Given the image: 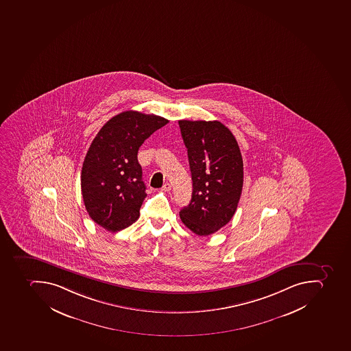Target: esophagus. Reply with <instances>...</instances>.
<instances>
[{"mask_svg":"<svg viewBox=\"0 0 351 351\" xmlns=\"http://www.w3.org/2000/svg\"><path fill=\"white\" fill-rule=\"evenodd\" d=\"M171 184H169V182H165V184H164L163 185V187H162V191H171Z\"/></svg>","mask_w":351,"mask_h":351,"instance_id":"obj_1","label":"esophagus"}]
</instances>
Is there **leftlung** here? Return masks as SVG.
<instances>
[{
  "instance_id": "obj_1",
  "label": "left lung",
  "mask_w": 351,
  "mask_h": 351,
  "mask_svg": "<svg viewBox=\"0 0 351 351\" xmlns=\"http://www.w3.org/2000/svg\"><path fill=\"white\" fill-rule=\"evenodd\" d=\"M193 180L182 223L198 236H210L230 221L243 186V160L230 130L219 121L180 120Z\"/></svg>"
}]
</instances>
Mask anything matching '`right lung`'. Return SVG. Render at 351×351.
Segmentation results:
<instances>
[{
	"label": "right lung",
	"instance_id": "obj_1",
	"mask_svg": "<svg viewBox=\"0 0 351 351\" xmlns=\"http://www.w3.org/2000/svg\"><path fill=\"white\" fill-rule=\"evenodd\" d=\"M167 123L130 110L110 119L93 141L82 164V198L90 218L106 230H122L140 217L146 187L138 149Z\"/></svg>",
	"mask_w": 351,
	"mask_h": 351
}]
</instances>
